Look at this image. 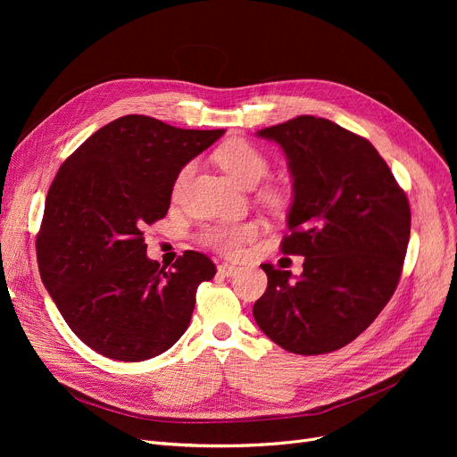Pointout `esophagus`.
I'll use <instances>...</instances> for the list:
<instances>
[{"label":"esophagus","mask_w":457,"mask_h":457,"mask_svg":"<svg viewBox=\"0 0 457 457\" xmlns=\"http://www.w3.org/2000/svg\"><path fill=\"white\" fill-rule=\"evenodd\" d=\"M237 270H238V267L229 265V262H222V265L219 267V272H220L222 276H233V274H237Z\"/></svg>","instance_id":"34e87169"}]
</instances>
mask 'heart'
I'll return each instance as SVG.
<instances>
[{
	"label": "heart",
	"mask_w": 457,
	"mask_h": 457,
	"mask_svg": "<svg viewBox=\"0 0 457 457\" xmlns=\"http://www.w3.org/2000/svg\"><path fill=\"white\" fill-rule=\"evenodd\" d=\"M214 161L233 181L246 188L259 185L270 172V161L267 154L245 138H229L220 144L219 150L214 152ZM192 170H195V164L187 162L178 172L174 179V196H178L185 188ZM261 196L272 209H281L285 204L283 192L274 187H267ZM257 235L259 226L255 222H219L205 226L198 233V241L207 248L235 257Z\"/></svg>",
	"instance_id": "1"
}]
</instances>
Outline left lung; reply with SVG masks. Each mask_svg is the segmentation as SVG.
Returning <instances> with one entry per match:
<instances>
[{
  "instance_id": "obj_1",
  "label": "left lung",
  "mask_w": 457,
  "mask_h": 457,
  "mask_svg": "<svg viewBox=\"0 0 457 457\" xmlns=\"http://www.w3.org/2000/svg\"><path fill=\"white\" fill-rule=\"evenodd\" d=\"M257 135L289 159L295 198L281 252L305 261L296 281L261 265L269 285L253 319L287 352L329 353L361 335L395 295L410 202L372 144L331 120L303 114Z\"/></svg>"
}]
</instances>
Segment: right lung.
I'll return each mask as SVG.
<instances>
[{"mask_svg":"<svg viewBox=\"0 0 457 457\" xmlns=\"http://www.w3.org/2000/svg\"><path fill=\"white\" fill-rule=\"evenodd\" d=\"M222 135L128 114L59 168L37 235L38 270L70 329L94 352L144 361L188 328L214 262L188 250L166 270L148 259L144 228L166 216L181 168Z\"/></svg>","mask_w":457,"mask_h":457,"instance_id":"obj_1","label":"right lung"}]
</instances>
